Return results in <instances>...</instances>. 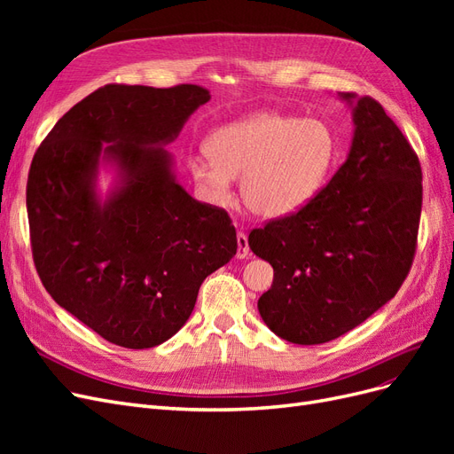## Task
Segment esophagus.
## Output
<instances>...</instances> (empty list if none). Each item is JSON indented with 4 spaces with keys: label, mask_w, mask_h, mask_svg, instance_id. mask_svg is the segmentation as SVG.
Here are the masks:
<instances>
[{
    "label": "esophagus",
    "mask_w": 454,
    "mask_h": 454,
    "mask_svg": "<svg viewBox=\"0 0 454 454\" xmlns=\"http://www.w3.org/2000/svg\"><path fill=\"white\" fill-rule=\"evenodd\" d=\"M237 244H239V250H237V257L239 259H246L250 255V246H248V237L244 235V232H237Z\"/></svg>",
    "instance_id": "esophagus-1"
}]
</instances>
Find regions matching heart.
<instances>
[{"label": "heart", "mask_w": 454, "mask_h": 454, "mask_svg": "<svg viewBox=\"0 0 454 454\" xmlns=\"http://www.w3.org/2000/svg\"><path fill=\"white\" fill-rule=\"evenodd\" d=\"M206 151L187 159L206 200L227 204L232 180L242 177L246 208L263 219H280L320 195L337 162L339 140L325 121L259 112L214 130Z\"/></svg>", "instance_id": "b5f03b06"}]
</instances>
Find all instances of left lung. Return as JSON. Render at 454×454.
<instances>
[{
	"mask_svg": "<svg viewBox=\"0 0 454 454\" xmlns=\"http://www.w3.org/2000/svg\"><path fill=\"white\" fill-rule=\"evenodd\" d=\"M352 107L347 160L303 210L250 232L274 270L257 301L272 333L295 345L345 335L397 294L417 248L422 170L382 106L340 92Z\"/></svg>",
	"mask_w": 454,
	"mask_h": 454,
	"instance_id": "obj_1",
	"label": "left lung"
}]
</instances>
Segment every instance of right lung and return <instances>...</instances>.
<instances>
[{
  "label": "right lung",
  "mask_w": 454,
  "mask_h": 454,
  "mask_svg": "<svg viewBox=\"0 0 454 454\" xmlns=\"http://www.w3.org/2000/svg\"><path fill=\"white\" fill-rule=\"evenodd\" d=\"M208 100L197 85H106L75 104L34 155L26 206L39 278L114 345L168 340L204 278L237 254L227 212L191 197L164 149ZM100 166L116 172L106 198Z\"/></svg>",
  "instance_id": "add662e5"
}]
</instances>
